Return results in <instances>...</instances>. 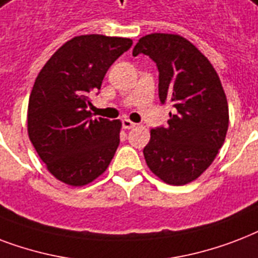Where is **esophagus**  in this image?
I'll use <instances>...</instances> for the list:
<instances>
[{"instance_id": "esophagus-1", "label": "esophagus", "mask_w": 258, "mask_h": 258, "mask_svg": "<svg viewBox=\"0 0 258 258\" xmlns=\"http://www.w3.org/2000/svg\"><path fill=\"white\" fill-rule=\"evenodd\" d=\"M137 123L132 122L131 119H122V127L123 129H132V127H135Z\"/></svg>"}]
</instances>
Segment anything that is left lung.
<instances>
[{
  "instance_id": "left-lung-1",
  "label": "left lung",
  "mask_w": 258,
  "mask_h": 258,
  "mask_svg": "<svg viewBox=\"0 0 258 258\" xmlns=\"http://www.w3.org/2000/svg\"><path fill=\"white\" fill-rule=\"evenodd\" d=\"M159 69V97L173 107L168 126L151 131L144 157L152 172L171 185L198 179L218 155L229 127V106L218 74L188 40L151 33L133 48Z\"/></svg>"
}]
</instances>
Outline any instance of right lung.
<instances>
[{
	"label": "right lung",
	"mask_w": 258,
	"mask_h": 258,
	"mask_svg": "<svg viewBox=\"0 0 258 258\" xmlns=\"http://www.w3.org/2000/svg\"><path fill=\"white\" fill-rule=\"evenodd\" d=\"M131 39L82 35L61 45L36 78L28 103V136L57 180L82 187L101 176L119 144V119L93 118L90 97Z\"/></svg>",
	"instance_id": "1"
}]
</instances>
